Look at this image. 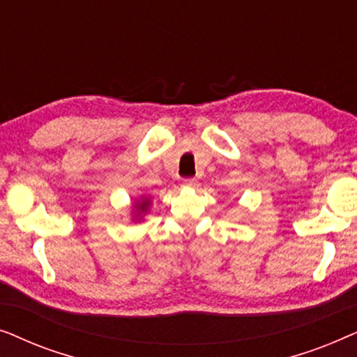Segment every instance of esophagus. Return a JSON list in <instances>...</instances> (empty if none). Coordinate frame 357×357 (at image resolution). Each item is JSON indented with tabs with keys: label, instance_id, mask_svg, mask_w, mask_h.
I'll list each match as a JSON object with an SVG mask.
<instances>
[{
	"label": "esophagus",
	"instance_id": "esophagus-1",
	"mask_svg": "<svg viewBox=\"0 0 357 357\" xmlns=\"http://www.w3.org/2000/svg\"><path fill=\"white\" fill-rule=\"evenodd\" d=\"M183 183L187 185V187H198V180L197 178H185Z\"/></svg>",
	"mask_w": 357,
	"mask_h": 357
}]
</instances>
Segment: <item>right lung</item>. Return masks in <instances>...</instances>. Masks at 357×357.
I'll return each instance as SVG.
<instances>
[{
	"label": "right lung",
	"instance_id": "right-lung-1",
	"mask_svg": "<svg viewBox=\"0 0 357 357\" xmlns=\"http://www.w3.org/2000/svg\"><path fill=\"white\" fill-rule=\"evenodd\" d=\"M146 206H148V202H146V199H144V202H143V203H141V206H139V209H141V211H144V209H146Z\"/></svg>",
	"mask_w": 357,
	"mask_h": 357
}]
</instances>
